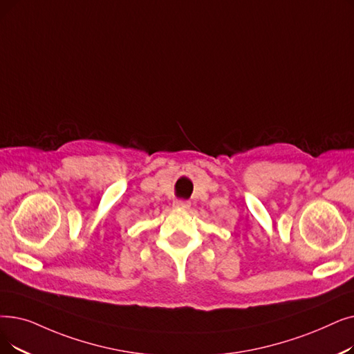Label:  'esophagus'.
<instances>
[{"mask_svg":"<svg viewBox=\"0 0 354 354\" xmlns=\"http://www.w3.org/2000/svg\"><path fill=\"white\" fill-rule=\"evenodd\" d=\"M174 205H175L176 208H182V209H187V208H189V207H191V203L188 201V199H175V203H174Z\"/></svg>","mask_w":354,"mask_h":354,"instance_id":"34e87169","label":"esophagus"}]
</instances>
